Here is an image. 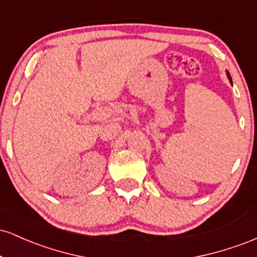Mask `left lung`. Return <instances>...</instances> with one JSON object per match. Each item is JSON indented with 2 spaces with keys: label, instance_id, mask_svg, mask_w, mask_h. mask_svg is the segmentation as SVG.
Here are the masks:
<instances>
[{
  "label": "left lung",
  "instance_id": "obj_1",
  "mask_svg": "<svg viewBox=\"0 0 257 257\" xmlns=\"http://www.w3.org/2000/svg\"><path fill=\"white\" fill-rule=\"evenodd\" d=\"M226 75H227V77H228L229 82H231V81H232V78H231V76H229V72H228V71H226Z\"/></svg>",
  "mask_w": 257,
  "mask_h": 257
}]
</instances>
